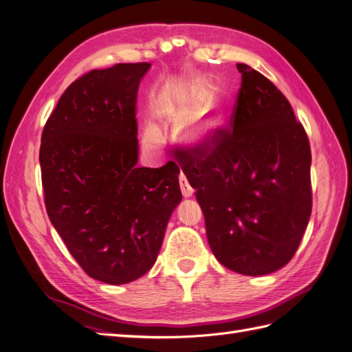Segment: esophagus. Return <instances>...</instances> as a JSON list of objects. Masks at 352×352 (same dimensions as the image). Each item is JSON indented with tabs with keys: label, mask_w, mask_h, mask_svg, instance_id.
<instances>
[{
	"label": "esophagus",
	"mask_w": 352,
	"mask_h": 352,
	"mask_svg": "<svg viewBox=\"0 0 352 352\" xmlns=\"http://www.w3.org/2000/svg\"><path fill=\"white\" fill-rule=\"evenodd\" d=\"M179 184H180V189H182V195L185 197V198H189V197H192L194 195V188L189 185V182H188V179H186V176L182 173L180 175V177H179Z\"/></svg>",
	"instance_id": "1"
}]
</instances>
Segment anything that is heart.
Instances as JSON below:
<instances>
[{
    "label": "heart",
    "mask_w": 352,
    "mask_h": 352,
    "mask_svg": "<svg viewBox=\"0 0 352 352\" xmlns=\"http://www.w3.org/2000/svg\"><path fill=\"white\" fill-rule=\"evenodd\" d=\"M211 94L208 83H192L177 92L155 98L153 110L160 126H179L177 138L189 150H204L210 146L226 123V113L219 104L204 107ZM146 150L157 151L163 136L154 123H146L142 133Z\"/></svg>",
    "instance_id": "heart-1"
}]
</instances>
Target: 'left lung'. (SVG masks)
I'll list each match as a JSON object with an SVG mask.
<instances>
[{
	"label": "left lung",
	"mask_w": 352,
	"mask_h": 352,
	"mask_svg": "<svg viewBox=\"0 0 352 352\" xmlns=\"http://www.w3.org/2000/svg\"><path fill=\"white\" fill-rule=\"evenodd\" d=\"M241 88L210 146L180 158L204 212L210 248L232 272L261 276L296 252L311 214V150L285 95L238 63Z\"/></svg>",
	"instance_id": "1"
}]
</instances>
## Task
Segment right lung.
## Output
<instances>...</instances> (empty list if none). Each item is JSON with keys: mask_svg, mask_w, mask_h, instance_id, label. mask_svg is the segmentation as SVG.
<instances>
[{"mask_svg": "<svg viewBox=\"0 0 352 352\" xmlns=\"http://www.w3.org/2000/svg\"><path fill=\"white\" fill-rule=\"evenodd\" d=\"M150 63L85 73L41 138L48 217L89 278L123 285L150 270L182 201L179 167H138L136 97Z\"/></svg>", "mask_w": 352, "mask_h": 352, "instance_id": "right-lung-1", "label": "right lung"}]
</instances>
